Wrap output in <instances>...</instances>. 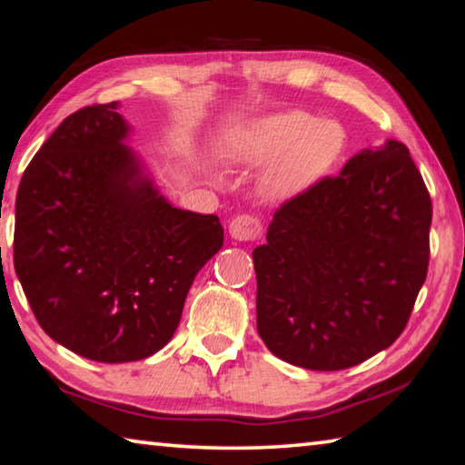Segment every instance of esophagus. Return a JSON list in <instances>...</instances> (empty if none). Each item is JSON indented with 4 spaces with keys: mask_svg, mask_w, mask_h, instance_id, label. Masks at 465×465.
Wrapping results in <instances>:
<instances>
[{
    "mask_svg": "<svg viewBox=\"0 0 465 465\" xmlns=\"http://www.w3.org/2000/svg\"><path fill=\"white\" fill-rule=\"evenodd\" d=\"M261 223H258L256 217L252 215H238L232 219L230 223V235L238 242H250L256 240L261 235Z\"/></svg>",
    "mask_w": 465,
    "mask_h": 465,
    "instance_id": "esophagus-1",
    "label": "esophagus"
}]
</instances>
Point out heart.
Wrapping results in <instances>:
<instances>
[{
  "label": "heart",
  "mask_w": 465,
  "mask_h": 465,
  "mask_svg": "<svg viewBox=\"0 0 465 465\" xmlns=\"http://www.w3.org/2000/svg\"><path fill=\"white\" fill-rule=\"evenodd\" d=\"M346 145V131L334 119H316L303 110H282L250 123L227 145V157L240 163L272 160L262 178L266 199H289L324 178Z\"/></svg>",
  "instance_id": "obj_1"
}]
</instances>
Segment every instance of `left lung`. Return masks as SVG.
Returning a JSON list of instances; mask_svg holds the SVG:
<instances>
[{"label":"left lung","mask_w":465,"mask_h":465,"mask_svg":"<svg viewBox=\"0 0 465 465\" xmlns=\"http://www.w3.org/2000/svg\"><path fill=\"white\" fill-rule=\"evenodd\" d=\"M430 219L420 172L393 139L282 204L252 252L266 349L312 371L388 349L427 279Z\"/></svg>","instance_id":"8db88e82"}]
</instances>
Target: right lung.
<instances>
[{
    "label": "right lung",
    "mask_w": 465,
    "mask_h": 465,
    "mask_svg": "<svg viewBox=\"0 0 465 465\" xmlns=\"http://www.w3.org/2000/svg\"><path fill=\"white\" fill-rule=\"evenodd\" d=\"M119 102L67 116L15 194L14 269L38 324L98 363L152 357L223 246L215 215L176 209L127 145Z\"/></svg>",
    "instance_id": "right-lung-1"
}]
</instances>
